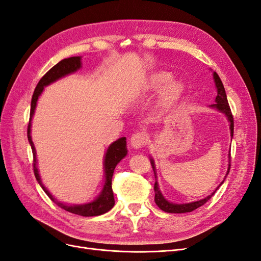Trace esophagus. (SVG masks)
I'll return each mask as SVG.
<instances>
[{"mask_svg":"<svg viewBox=\"0 0 261 261\" xmlns=\"http://www.w3.org/2000/svg\"><path fill=\"white\" fill-rule=\"evenodd\" d=\"M131 147L134 149H140L146 145L147 142V136L142 132H137L134 136L131 137Z\"/></svg>","mask_w":261,"mask_h":261,"instance_id":"1","label":"esophagus"}]
</instances>
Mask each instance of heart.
Returning <instances> with one entry per match:
<instances>
[{"label":"heart","instance_id":"obj_1","mask_svg":"<svg viewBox=\"0 0 261 261\" xmlns=\"http://www.w3.org/2000/svg\"><path fill=\"white\" fill-rule=\"evenodd\" d=\"M171 80H173V76L167 71L151 74L142 85V92H157L165 86L160 103L165 109L173 107L181 97L185 87L181 82Z\"/></svg>","mask_w":261,"mask_h":261}]
</instances>
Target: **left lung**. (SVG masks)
<instances>
[{
	"instance_id": "1",
	"label": "left lung",
	"mask_w": 261,
	"mask_h": 261,
	"mask_svg": "<svg viewBox=\"0 0 261 261\" xmlns=\"http://www.w3.org/2000/svg\"><path fill=\"white\" fill-rule=\"evenodd\" d=\"M213 80H214V83H215V87H216V92H218V95H216L215 97V104H212L210 105V108L212 109H215L218 110L219 112L223 113L226 119H228L229 123H230V135H231V138L233 137V116H232V113H231V110H230V107H229V103H228V98H226V94H225V90H224V86L222 84V81L220 80L219 75L215 73V71H213ZM230 153H229V159L230 158ZM150 163H151V166H152V169H153V173H154V178H156V182H154V186H153V190H154V202H156V204L158 205V207L160 210L165 211V212L167 213H187V212H192V211L198 208L199 206H202V205H204L205 203H206L208 199L212 197L214 195V193L216 192V190L220 187V185L223 184L222 180L221 181V184L218 186V188L211 194V195L204 197L202 199H199V201H195V202H191V203H182V204H177V203H173V202H169L166 199L163 195L162 191H160L159 188V185H158V181H157V175H156V167H154V162L152 157H150ZM230 160H229V167H228V170H226V175L229 174L230 171ZM225 175V177H226ZM225 179V178H224Z\"/></svg>"
}]
</instances>
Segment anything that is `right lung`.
I'll use <instances>...</instances> for the list:
<instances>
[{
	"label": "right lung",
	"instance_id": "add662e5",
	"mask_svg": "<svg viewBox=\"0 0 261 261\" xmlns=\"http://www.w3.org/2000/svg\"><path fill=\"white\" fill-rule=\"evenodd\" d=\"M81 68H82L81 56L65 58L63 60H60L58 64L55 65L51 69H49L47 73L43 75L42 79L39 81L36 90L33 92L32 99H31L30 121H29V124H28V140H29V143L32 149V153H33V171H35L36 179L38 180L39 185L41 186L42 190L45 191V193L49 196V198H50L55 204H57L59 207L64 208L65 211H68L70 213L82 215V216H97V215L107 213L108 211H110L114 206L115 202H114V196H113V191H112V176H113L116 165H118L127 153L126 138L122 137L109 146L103 160L104 184L102 187V191L99 192L98 195L94 198L92 202L85 203V204H66V203L60 202L50 192L48 191V188L43 185L40 174H39V169H38L36 148H35V145H33V141L31 138L32 116L35 114L38 98L40 97L43 90H45V87L53 84V83H55L60 79H63L65 76L76 73V71Z\"/></svg>",
	"mask_w": 261,
	"mask_h": 261
}]
</instances>
